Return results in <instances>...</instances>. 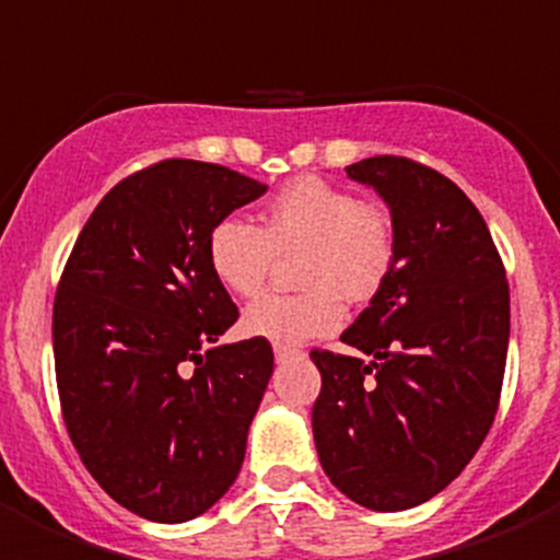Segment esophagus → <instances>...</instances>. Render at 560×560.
<instances>
[{"instance_id": "esophagus-1", "label": "esophagus", "mask_w": 560, "mask_h": 560, "mask_svg": "<svg viewBox=\"0 0 560 560\" xmlns=\"http://www.w3.org/2000/svg\"><path fill=\"white\" fill-rule=\"evenodd\" d=\"M300 355V350H291V348H275V361L277 364H285V361L296 359Z\"/></svg>"}]
</instances>
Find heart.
Instances as JSON below:
<instances>
[{
	"instance_id": "heart-1",
	"label": "heart",
	"mask_w": 560,
	"mask_h": 560,
	"mask_svg": "<svg viewBox=\"0 0 560 560\" xmlns=\"http://www.w3.org/2000/svg\"><path fill=\"white\" fill-rule=\"evenodd\" d=\"M303 252L294 296L269 294L244 311L246 336L275 348H300L345 323V301L370 303L395 269V226L381 207L316 176L289 182L266 205L260 230L241 219H221L207 235V266L235 296L264 289L275 255Z\"/></svg>"
}]
</instances>
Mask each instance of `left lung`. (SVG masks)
Listing matches in <instances>:
<instances>
[{
  "label": "left lung",
  "mask_w": 560,
  "mask_h": 560,
  "mask_svg": "<svg viewBox=\"0 0 560 560\" xmlns=\"http://www.w3.org/2000/svg\"><path fill=\"white\" fill-rule=\"evenodd\" d=\"M387 201L395 269L341 341L314 350L319 463L361 508L409 511L471 463L502 393L511 291L488 224L443 173L404 156L345 167Z\"/></svg>",
  "instance_id": "obj_1"
}]
</instances>
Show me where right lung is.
Here are the masks:
<instances>
[{
  "instance_id": "add662e5",
  "label": "right lung",
  "mask_w": 560,
  "mask_h": 560,
  "mask_svg": "<svg viewBox=\"0 0 560 560\" xmlns=\"http://www.w3.org/2000/svg\"><path fill=\"white\" fill-rule=\"evenodd\" d=\"M266 185L165 160L103 196L52 305L61 412L86 471L148 522L201 516L235 482L275 353L221 345L237 319L207 266V235Z\"/></svg>"
}]
</instances>
